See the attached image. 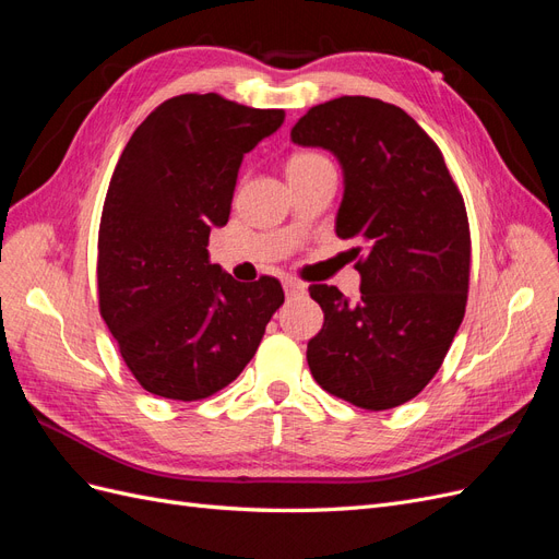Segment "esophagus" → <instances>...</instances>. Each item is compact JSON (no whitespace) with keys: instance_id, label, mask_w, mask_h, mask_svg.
Returning <instances> with one entry per match:
<instances>
[{"instance_id":"1","label":"esophagus","mask_w":559,"mask_h":559,"mask_svg":"<svg viewBox=\"0 0 559 559\" xmlns=\"http://www.w3.org/2000/svg\"><path fill=\"white\" fill-rule=\"evenodd\" d=\"M306 289H308V286L302 284V282H298V280H294V277H286L284 280L286 296H302V294H306Z\"/></svg>"}]
</instances>
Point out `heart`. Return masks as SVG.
Listing matches in <instances>:
<instances>
[{
	"label": "heart",
	"instance_id": "b5f03b06",
	"mask_svg": "<svg viewBox=\"0 0 559 559\" xmlns=\"http://www.w3.org/2000/svg\"><path fill=\"white\" fill-rule=\"evenodd\" d=\"M314 160H321V156H317V154H298V156L292 158L289 167H294V165H308V163H314Z\"/></svg>",
	"mask_w": 559,
	"mask_h": 559
}]
</instances>
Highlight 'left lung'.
<instances>
[{
	"label": "left lung",
	"instance_id": "1",
	"mask_svg": "<svg viewBox=\"0 0 559 559\" xmlns=\"http://www.w3.org/2000/svg\"><path fill=\"white\" fill-rule=\"evenodd\" d=\"M300 146L331 151L345 193L337 238L354 240L361 298L312 284L324 326L308 343L312 378L366 411L415 399L460 329L471 270L464 198L441 148L401 107L345 95L292 128Z\"/></svg>",
	"mask_w": 559,
	"mask_h": 559
}]
</instances>
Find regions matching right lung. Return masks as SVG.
<instances>
[{
	"label": "right lung",
	"instance_id": "add662e5",
	"mask_svg": "<svg viewBox=\"0 0 559 559\" xmlns=\"http://www.w3.org/2000/svg\"><path fill=\"white\" fill-rule=\"evenodd\" d=\"M282 123V109L177 95L144 118L116 163L97 238L99 314L151 394H216L284 302L275 277L235 282L207 251L212 228L228 224L245 154Z\"/></svg>",
	"mask_w": 559,
	"mask_h": 559
}]
</instances>
